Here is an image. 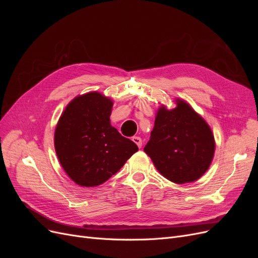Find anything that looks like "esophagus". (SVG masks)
Masks as SVG:
<instances>
[{"instance_id": "34e87169", "label": "esophagus", "mask_w": 258, "mask_h": 258, "mask_svg": "<svg viewBox=\"0 0 258 258\" xmlns=\"http://www.w3.org/2000/svg\"><path fill=\"white\" fill-rule=\"evenodd\" d=\"M132 141H134L138 145L139 148L142 147V139L140 137H134V138H132Z\"/></svg>"}]
</instances>
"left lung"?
I'll list each match as a JSON object with an SVG mask.
<instances>
[{
    "instance_id": "8db88e82",
    "label": "left lung",
    "mask_w": 258,
    "mask_h": 258,
    "mask_svg": "<svg viewBox=\"0 0 258 258\" xmlns=\"http://www.w3.org/2000/svg\"><path fill=\"white\" fill-rule=\"evenodd\" d=\"M168 111L161 106L144 152L169 181L194 182L205 174L213 159L215 142L202 117L182 100Z\"/></svg>"
}]
</instances>
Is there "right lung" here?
<instances>
[{"instance_id": "add662e5", "label": "right lung", "mask_w": 258, "mask_h": 258, "mask_svg": "<svg viewBox=\"0 0 258 258\" xmlns=\"http://www.w3.org/2000/svg\"><path fill=\"white\" fill-rule=\"evenodd\" d=\"M113 102L99 92L76 97L62 113L54 148L67 174L81 186H98L118 171L138 146L111 126Z\"/></svg>"}]
</instances>
